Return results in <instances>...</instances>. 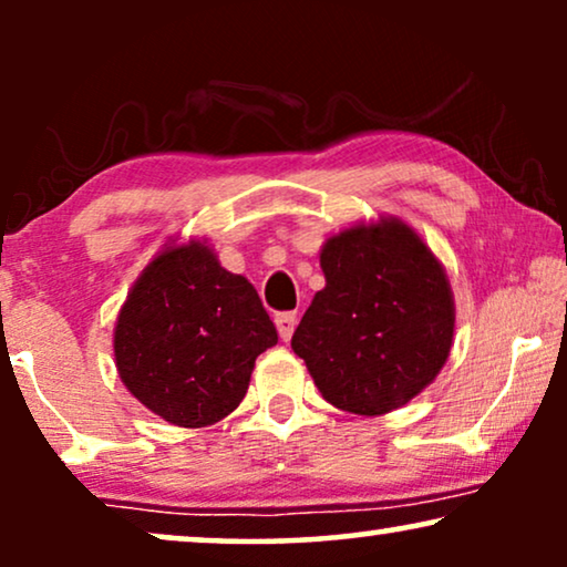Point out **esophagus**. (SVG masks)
<instances>
[{"instance_id": "34e87169", "label": "esophagus", "mask_w": 567, "mask_h": 567, "mask_svg": "<svg viewBox=\"0 0 567 567\" xmlns=\"http://www.w3.org/2000/svg\"><path fill=\"white\" fill-rule=\"evenodd\" d=\"M276 328L281 340H291L293 330H297V312H281L276 315Z\"/></svg>"}]
</instances>
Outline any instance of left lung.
Wrapping results in <instances>:
<instances>
[{
	"label": "left lung",
	"instance_id": "1",
	"mask_svg": "<svg viewBox=\"0 0 567 567\" xmlns=\"http://www.w3.org/2000/svg\"><path fill=\"white\" fill-rule=\"evenodd\" d=\"M320 266L324 289L293 332V353L330 405L355 415L402 408L452 351L456 315L444 266L398 216L328 237Z\"/></svg>",
	"mask_w": 567,
	"mask_h": 567
}]
</instances>
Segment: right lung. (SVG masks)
I'll use <instances>...</instances> for the list:
<instances>
[{"instance_id":"add662e5","label":"right lung","mask_w":567,"mask_h":567,"mask_svg":"<svg viewBox=\"0 0 567 567\" xmlns=\"http://www.w3.org/2000/svg\"><path fill=\"white\" fill-rule=\"evenodd\" d=\"M276 324L245 276L221 268L206 239L167 243L142 270L113 330L115 369L154 415L204 429L243 402Z\"/></svg>"}]
</instances>
